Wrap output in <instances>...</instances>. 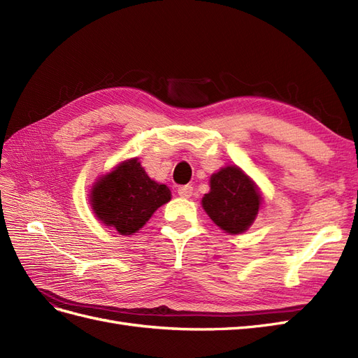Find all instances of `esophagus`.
Returning <instances> with one entry per match:
<instances>
[{"instance_id":"obj_1","label":"esophagus","mask_w":358,"mask_h":358,"mask_svg":"<svg viewBox=\"0 0 358 358\" xmlns=\"http://www.w3.org/2000/svg\"><path fill=\"white\" fill-rule=\"evenodd\" d=\"M192 187L191 185H183V187H179V189H178V192H179V196L182 197V199H189L191 196H192Z\"/></svg>"}]
</instances>
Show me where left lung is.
I'll list each match as a JSON object with an SVG mask.
<instances>
[{
	"instance_id": "1",
	"label": "left lung",
	"mask_w": 358,
	"mask_h": 358,
	"mask_svg": "<svg viewBox=\"0 0 358 358\" xmlns=\"http://www.w3.org/2000/svg\"><path fill=\"white\" fill-rule=\"evenodd\" d=\"M201 204L221 230L241 234L255 221L262 196L242 169L227 166L210 176V191L204 194Z\"/></svg>"
}]
</instances>
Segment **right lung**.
Returning <instances> with one entry per match:
<instances>
[{
  "instance_id": "1",
  "label": "right lung",
  "mask_w": 358,
  "mask_h": 358,
  "mask_svg": "<svg viewBox=\"0 0 358 358\" xmlns=\"http://www.w3.org/2000/svg\"><path fill=\"white\" fill-rule=\"evenodd\" d=\"M92 210L104 225L133 234L171 199L164 183L150 179L137 158L127 159L101 176L91 189Z\"/></svg>"
}]
</instances>
